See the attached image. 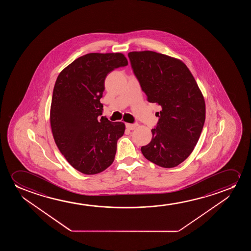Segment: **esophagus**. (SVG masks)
Returning <instances> with one entry per match:
<instances>
[{"mask_svg":"<svg viewBox=\"0 0 251 251\" xmlns=\"http://www.w3.org/2000/svg\"><path fill=\"white\" fill-rule=\"evenodd\" d=\"M138 124H126V127L128 129H130V130H134V128H136L137 127Z\"/></svg>","mask_w":251,"mask_h":251,"instance_id":"esophagus-1","label":"esophagus"}]
</instances>
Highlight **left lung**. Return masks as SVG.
Here are the masks:
<instances>
[{
  "mask_svg": "<svg viewBox=\"0 0 251 251\" xmlns=\"http://www.w3.org/2000/svg\"><path fill=\"white\" fill-rule=\"evenodd\" d=\"M127 55L148 102L162 108L151 141L141 152L155 165L176 167L189 157L201 134L206 118L202 93L181 60L150 50Z\"/></svg>",
  "mask_w": 251,
  "mask_h": 251,
  "instance_id": "1",
  "label": "left lung"
}]
</instances>
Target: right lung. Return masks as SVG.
I'll list each match as a JSON object with an SVG mask.
<instances>
[{"label": "right lung", "instance_id": "right-lung-1", "mask_svg": "<svg viewBox=\"0 0 251 251\" xmlns=\"http://www.w3.org/2000/svg\"><path fill=\"white\" fill-rule=\"evenodd\" d=\"M127 65L122 53H89L66 67L56 79L50 116L52 134L67 161L83 174L103 172L115 159L125 124L100 118V99L107 75Z\"/></svg>", "mask_w": 251, "mask_h": 251}]
</instances>
